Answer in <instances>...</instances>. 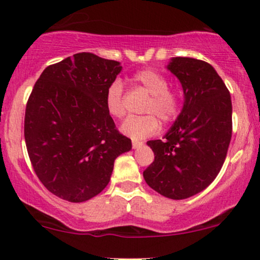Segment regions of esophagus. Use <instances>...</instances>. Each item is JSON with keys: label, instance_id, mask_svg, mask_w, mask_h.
Wrapping results in <instances>:
<instances>
[{"label": "esophagus", "instance_id": "34e87169", "mask_svg": "<svg viewBox=\"0 0 260 260\" xmlns=\"http://www.w3.org/2000/svg\"><path fill=\"white\" fill-rule=\"evenodd\" d=\"M144 144V143L143 142H140V140H132V147L134 148V149H137V148H140L142 147V145Z\"/></svg>", "mask_w": 260, "mask_h": 260}]
</instances>
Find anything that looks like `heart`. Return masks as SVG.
I'll return each instance as SVG.
<instances>
[{
    "label": "heart",
    "mask_w": 260,
    "mask_h": 260,
    "mask_svg": "<svg viewBox=\"0 0 260 260\" xmlns=\"http://www.w3.org/2000/svg\"><path fill=\"white\" fill-rule=\"evenodd\" d=\"M134 85L140 86L148 92L149 99L143 106V113L147 115L129 117L122 123L121 132L132 139H143L153 136L159 131V118L165 123L176 120L181 112L182 95L176 89L169 88V80L153 68H145L136 72L131 78ZM105 106L113 118H122L126 115L123 100V85L116 79L107 86Z\"/></svg>",
    "instance_id": "1"
}]
</instances>
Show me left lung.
Returning <instances> with one entry per match:
<instances>
[{
    "mask_svg": "<svg viewBox=\"0 0 260 260\" xmlns=\"http://www.w3.org/2000/svg\"><path fill=\"white\" fill-rule=\"evenodd\" d=\"M168 70L180 79L183 109L165 139L147 143L155 159L143 176L161 196L178 201L205 189L221 170L232 136V104L208 62L174 57Z\"/></svg>",
    "mask_w": 260,
    "mask_h": 260,
    "instance_id": "1",
    "label": "left lung"
}]
</instances>
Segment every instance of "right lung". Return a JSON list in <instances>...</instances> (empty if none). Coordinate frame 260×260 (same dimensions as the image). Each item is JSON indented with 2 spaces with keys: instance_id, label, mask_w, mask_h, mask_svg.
<instances>
[{
  "instance_id": "1",
  "label": "right lung",
  "mask_w": 260,
  "mask_h": 260,
  "mask_svg": "<svg viewBox=\"0 0 260 260\" xmlns=\"http://www.w3.org/2000/svg\"><path fill=\"white\" fill-rule=\"evenodd\" d=\"M120 62L80 52L49 66L25 109L24 138L32 169L58 198L80 203L107 186L113 162L132 149L105 106Z\"/></svg>"
}]
</instances>
